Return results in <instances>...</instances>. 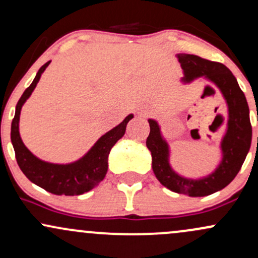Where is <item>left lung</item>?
Segmentation results:
<instances>
[{
  "instance_id": "obj_1",
  "label": "left lung",
  "mask_w": 258,
  "mask_h": 258,
  "mask_svg": "<svg viewBox=\"0 0 258 258\" xmlns=\"http://www.w3.org/2000/svg\"><path fill=\"white\" fill-rule=\"evenodd\" d=\"M176 57L183 69L180 79L183 85L204 79L221 92L226 102L228 119L226 132L220 142V161L212 172L203 177L191 178L179 174L171 165L170 144L162 135L159 122L154 119L148 120L150 133L147 138V148L152 154L154 174L162 185L188 197H206L226 188L240 171L252 139L250 110L244 92L226 65L194 54L178 53Z\"/></svg>"
}]
</instances>
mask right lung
I'll return each mask as SVG.
<instances>
[{
  "mask_svg": "<svg viewBox=\"0 0 258 258\" xmlns=\"http://www.w3.org/2000/svg\"><path fill=\"white\" fill-rule=\"evenodd\" d=\"M49 63L51 61H47L40 68L32 84L20 97L12 121L11 141L20 170L34 184L55 195H80L96 188L104 179L108 172V158L111 148L123 137L127 123L133 119V114L127 115L122 122L104 133L82 158L75 161L69 164H54L38 159L23 143L19 133V120L23 105L31 96Z\"/></svg>",
  "mask_w": 258,
  "mask_h": 258,
  "instance_id": "add662e5",
  "label": "right lung"
}]
</instances>
